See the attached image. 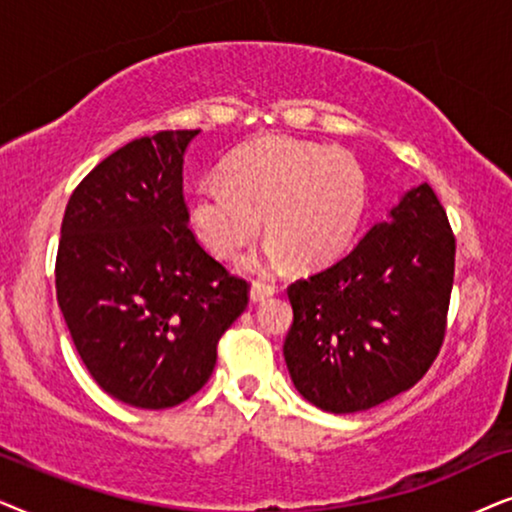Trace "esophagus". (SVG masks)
<instances>
[{"instance_id":"esophagus-1","label":"esophagus","mask_w":512,"mask_h":512,"mask_svg":"<svg viewBox=\"0 0 512 512\" xmlns=\"http://www.w3.org/2000/svg\"><path fill=\"white\" fill-rule=\"evenodd\" d=\"M274 292H276V288L274 285H264V283H255L252 285V290H250V299L252 302H264V299H269V297H274Z\"/></svg>"}]
</instances>
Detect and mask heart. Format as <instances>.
<instances>
[{
  "label": "heart",
  "instance_id": "heart-1",
  "mask_svg": "<svg viewBox=\"0 0 512 512\" xmlns=\"http://www.w3.org/2000/svg\"><path fill=\"white\" fill-rule=\"evenodd\" d=\"M367 175L356 156L318 142L267 135L224 161L222 182L194 192L189 222L220 260H236L260 236L262 215L274 238L243 264L250 274L332 264L363 224Z\"/></svg>",
  "mask_w": 512,
  "mask_h": 512
}]
</instances>
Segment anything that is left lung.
I'll use <instances>...</instances> for the list:
<instances>
[{
    "label": "left lung",
    "instance_id": "1",
    "mask_svg": "<svg viewBox=\"0 0 512 512\" xmlns=\"http://www.w3.org/2000/svg\"><path fill=\"white\" fill-rule=\"evenodd\" d=\"M454 252L445 208L424 182L349 255L292 283L283 356L297 391L353 414L417 384L445 339Z\"/></svg>",
    "mask_w": 512,
    "mask_h": 512
}]
</instances>
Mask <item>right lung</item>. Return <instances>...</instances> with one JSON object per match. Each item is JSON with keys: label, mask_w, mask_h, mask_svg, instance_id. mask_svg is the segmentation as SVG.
Returning <instances> with one entry per match:
<instances>
[{"label": "right lung", "mask_w": 512, "mask_h": 512, "mask_svg": "<svg viewBox=\"0 0 512 512\" xmlns=\"http://www.w3.org/2000/svg\"><path fill=\"white\" fill-rule=\"evenodd\" d=\"M199 131H161L100 161L67 201L58 306L102 391L166 410L210 379L217 342L248 306V283L189 229L182 163Z\"/></svg>", "instance_id": "add662e5"}]
</instances>
